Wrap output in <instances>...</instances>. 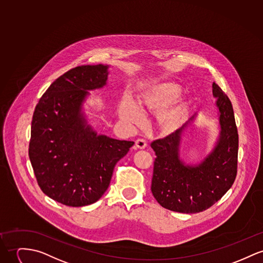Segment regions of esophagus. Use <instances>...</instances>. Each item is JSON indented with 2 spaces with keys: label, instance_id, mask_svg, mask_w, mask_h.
<instances>
[{
  "label": "esophagus",
  "instance_id": "1",
  "mask_svg": "<svg viewBox=\"0 0 263 263\" xmlns=\"http://www.w3.org/2000/svg\"><path fill=\"white\" fill-rule=\"evenodd\" d=\"M135 145L138 149H145L147 147V142L145 141L144 139H138L135 141Z\"/></svg>",
  "mask_w": 263,
  "mask_h": 263
}]
</instances>
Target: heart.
<instances>
[{"mask_svg": "<svg viewBox=\"0 0 263 263\" xmlns=\"http://www.w3.org/2000/svg\"><path fill=\"white\" fill-rule=\"evenodd\" d=\"M182 88L176 83L164 82L155 85L144 93L136 106L133 102L124 99L119 105V116L123 121L130 125H139L142 121L140 109H148L158 113V122L165 131H174L186 120L190 102L185 98H178Z\"/></svg>", "mask_w": 263, "mask_h": 263, "instance_id": "b5f03b06", "label": "heart"}]
</instances>
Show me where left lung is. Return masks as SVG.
Instances as JSON below:
<instances>
[{"mask_svg":"<svg viewBox=\"0 0 263 263\" xmlns=\"http://www.w3.org/2000/svg\"><path fill=\"white\" fill-rule=\"evenodd\" d=\"M218 109L219 137L200 164L186 165L180 159L182 133L188 123L167 137L151 143L156 154L151 191L162 207L180 213H197L211 207L230 189L237 173L238 133L232 104L213 83Z\"/></svg>","mask_w":263,"mask_h":263,"instance_id":"obj_1","label":"left lung"}]
</instances>
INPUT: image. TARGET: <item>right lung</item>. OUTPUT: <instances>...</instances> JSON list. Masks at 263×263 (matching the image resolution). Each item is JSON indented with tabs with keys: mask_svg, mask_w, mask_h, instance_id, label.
Here are the masks:
<instances>
[{
	"mask_svg": "<svg viewBox=\"0 0 263 263\" xmlns=\"http://www.w3.org/2000/svg\"><path fill=\"white\" fill-rule=\"evenodd\" d=\"M109 66L73 68L51 84L37 104L29 157L41 190L67 206L98 201L116 163L134 142L97 135L82 111L89 90L107 83Z\"/></svg>",
	"mask_w": 263,
	"mask_h": 263,
	"instance_id": "obj_1",
	"label": "right lung"
}]
</instances>
